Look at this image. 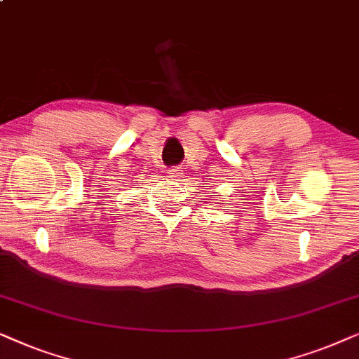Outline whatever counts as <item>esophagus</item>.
I'll return each instance as SVG.
<instances>
[{
    "label": "esophagus",
    "instance_id": "34e87169",
    "mask_svg": "<svg viewBox=\"0 0 359 359\" xmlns=\"http://www.w3.org/2000/svg\"><path fill=\"white\" fill-rule=\"evenodd\" d=\"M167 175H169L172 180H179L180 177H182V170H180L179 167H170V169L167 170Z\"/></svg>",
    "mask_w": 359,
    "mask_h": 359
}]
</instances>
